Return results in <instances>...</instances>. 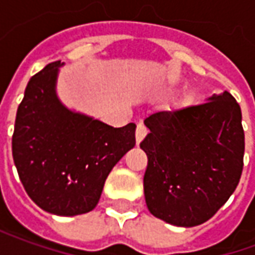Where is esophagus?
Wrapping results in <instances>:
<instances>
[{
    "label": "esophagus",
    "instance_id": "esophagus-1",
    "mask_svg": "<svg viewBox=\"0 0 255 255\" xmlns=\"http://www.w3.org/2000/svg\"><path fill=\"white\" fill-rule=\"evenodd\" d=\"M147 135V128L144 127L142 123H139L138 127H136V133H135V138H136V144H139L144 139V136Z\"/></svg>",
    "mask_w": 255,
    "mask_h": 255
}]
</instances>
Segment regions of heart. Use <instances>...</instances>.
I'll use <instances>...</instances> for the list:
<instances>
[{
  "label": "heart",
  "mask_w": 255,
  "mask_h": 255,
  "mask_svg": "<svg viewBox=\"0 0 255 255\" xmlns=\"http://www.w3.org/2000/svg\"><path fill=\"white\" fill-rule=\"evenodd\" d=\"M182 102H183V104H187V102H188L187 97H184V98H182Z\"/></svg>",
  "instance_id": "heart-1"
}]
</instances>
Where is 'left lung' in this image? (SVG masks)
<instances>
[{
  "label": "left lung",
  "mask_w": 255,
  "mask_h": 255,
  "mask_svg": "<svg viewBox=\"0 0 255 255\" xmlns=\"http://www.w3.org/2000/svg\"><path fill=\"white\" fill-rule=\"evenodd\" d=\"M150 132L144 199L157 219L176 227L203 224L235 191L243 169L241 106L228 93L180 111L144 119Z\"/></svg>",
  "instance_id": "left-lung-1"
}]
</instances>
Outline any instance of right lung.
<instances>
[{
  "instance_id": "right-lung-1",
  "label": "right lung",
  "mask_w": 255,
  "mask_h": 255,
  "mask_svg": "<svg viewBox=\"0 0 255 255\" xmlns=\"http://www.w3.org/2000/svg\"><path fill=\"white\" fill-rule=\"evenodd\" d=\"M64 63L47 64L30 79L17 108L12 154L28 197L57 216L97 206L113 166L135 146L129 123L115 128L69 109L57 95Z\"/></svg>"
}]
</instances>
